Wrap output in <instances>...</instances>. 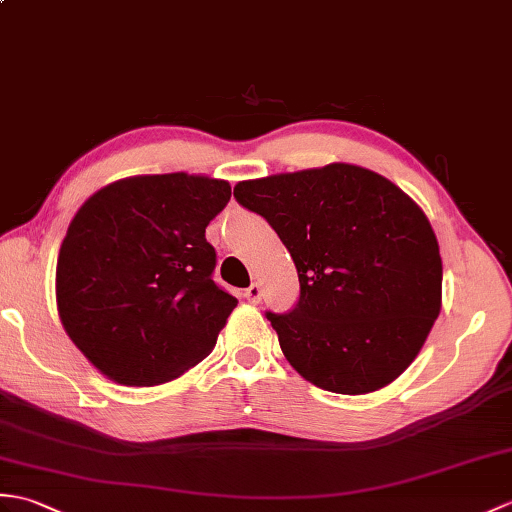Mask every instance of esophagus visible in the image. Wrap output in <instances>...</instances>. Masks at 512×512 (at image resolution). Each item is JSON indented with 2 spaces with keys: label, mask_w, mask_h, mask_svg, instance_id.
I'll use <instances>...</instances> for the list:
<instances>
[{
  "label": "esophagus",
  "mask_w": 512,
  "mask_h": 512,
  "mask_svg": "<svg viewBox=\"0 0 512 512\" xmlns=\"http://www.w3.org/2000/svg\"><path fill=\"white\" fill-rule=\"evenodd\" d=\"M244 296H246V301H248V303L257 305V303L261 301V285H259V283H253L251 288H248V290L244 292Z\"/></svg>",
  "instance_id": "esophagus-1"
}]
</instances>
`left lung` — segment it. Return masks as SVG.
Wrapping results in <instances>:
<instances>
[{"instance_id":"left-lung-1","label":"left lung","mask_w":512,"mask_h":512,"mask_svg":"<svg viewBox=\"0 0 512 512\" xmlns=\"http://www.w3.org/2000/svg\"><path fill=\"white\" fill-rule=\"evenodd\" d=\"M235 200L290 251L301 294L266 312L288 362L314 386L364 395L417 358L441 312L430 220L388 178L349 163L242 181Z\"/></svg>"}]
</instances>
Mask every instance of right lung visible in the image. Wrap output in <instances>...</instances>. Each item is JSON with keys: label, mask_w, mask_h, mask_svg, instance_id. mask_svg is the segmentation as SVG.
<instances>
[{"label": "right lung", "mask_w": 512, "mask_h": 512, "mask_svg": "<svg viewBox=\"0 0 512 512\" xmlns=\"http://www.w3.org/2000/svg\"><path fill=\"white\" fill-rule=\"evenodd\" d=\"M229 198L218 178L133 176L100 189L71 220L56 266L58 316L113 382H170L216 347L237 299L213 281L205 229Z\"/></svg>", "instance_id": "add662e5"}]
</instances>
